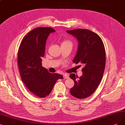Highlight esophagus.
Wrapping results in <instances>:
<instances>
[{"mask_svg": "<svg viewBox=\"0 0 125 125\" xmlns=\"http://www.w3.org/2000/svg\"><path fill=\"white\" fill-rule=\"evenodd\" d=\"M63 78L64 79H68L69 78V76L67 74H64L63 75Z\"/></svg>", "mask_w": 125, "mask_h": 125, "instance_id": "esophagus-1", "label": "esophagus"}]
</instances>
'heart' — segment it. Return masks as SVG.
<instances>
[{
	"mask_svg": "<svg viewBox=\"0 0 125 125\" xmlns=\"http://www.w3.org/2000/svg\"><path fill=\"white\" fill-rule=\"evenodd\" d=\"M72 43L71 42L68 40H64L61 43V45H72Z\"/></svg>",
	"mask_w": 125,
	"mask_h": 125,
	"instance_id": "1",
	"label": "heart"
}]
</instances>
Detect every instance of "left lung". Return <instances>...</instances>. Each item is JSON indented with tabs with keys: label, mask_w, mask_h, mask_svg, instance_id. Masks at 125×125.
<instances>
[{
	"label": "left lung",
	"mask_w": 125,
	"mask_h": 125,
	"mask_svg": "<svg viewBox=\"0 0 125 125\" xmlns=\"http://www.w3.org/2000/svg\"><path fill=\"white\" fill-rule=\"evenodd\" d=\"M66 32L78 42V50L73 62L83 66L81 77L74 73L70 75L75 83L70 93L76 98H85L94 93L102 79L105 65L104 46L100 36L89 30L77 29Z\"/></svg>",
	"instance_id": "obj_1"
}]
</instances>
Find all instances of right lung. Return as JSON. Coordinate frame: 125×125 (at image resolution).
Returning <instances> with one entry per match:
<instances>
[{
    "label": "right lung",
    "mask_w": 125,
    "mask_h": 125,
    "mask_svg": "<svg viewBox=\"0 0 125 125\" xmlns=\"http://www.w3.org/2000/svg\"><path fill=\"white\" fill-rule=\"evenodd\" d=\"M55 32L52 28L39 27L29 32L22 39L18 52V65L22 81L34 95L44 98L49 95L54 84L62 75L52 73L42 66L46 40Z\"/></svg>",
    "instance_id": "add662e5"
}]
</instances>
